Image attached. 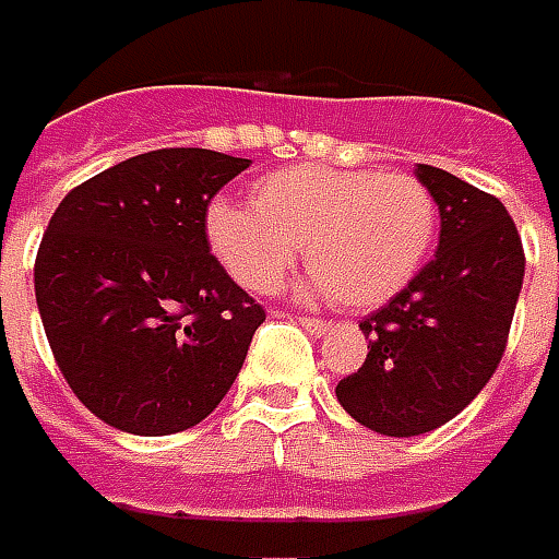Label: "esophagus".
<instances>
[{
  "instance_id": "1",
  "label": "esophagus",
  "mask_w": 559,
  "mask_h": 559,
  "mask_svg": "<svg viewBox=\"0 0 559 559\" xmlns=\"http://www.w3.org/2000/svg\"><path fill=\"white\" fill-rule=\"evenodd\" d=\"M299 324L309 330V333H314V336H324V333H330V321H321V318H299Z\"/></svg>"
}]
</instances>
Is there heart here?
<instances>
[{"mask_svg": "<svg viewBox=\"0 0 559 559\" xmlns=\"http://www.w3.org/2000/svg\"><path fill=\"white\" fill-rule=\"evenodd\" d=\"M438 226L428 186L404 170L296 165L253 186V204L214 199L207 248L253 294L275 290L307 241L314 290L345 309H373L401 294L423 265Z\"/></svg>", "mask_w": 559, "mask_h": 559, "instance_id": "b5f03b06", "label": "heart"}]
</instances>
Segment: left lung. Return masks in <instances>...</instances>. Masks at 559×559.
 <instances>
[{"label":"left lung","mask_w":559,"mask_h":559,"mask_svg":"<svg viewBox=\"0 0 559 559\" xmlns=\"http://www.w3.org/2000/svg\"><path fill=\"white\" fill-rule=\"evenodd\" d=\"M435 195V260L360 321L367 360L336 385L343 409L389 438L450 423L496 373L523 287V245L504 204L447 170L416 165Z\"/></svg>","instance_id":"obj_1"}]
</instances>
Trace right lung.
<instances>
[{
  "instance_id": "right-lung-1",
  "label": "right lung",
  "mask_w": 559,
  "mask_h": 559,
  "mask_svg": "<svg viewBox=\"0 0 559 559\" xmlns=\"http://www.w3.org/2000/svg\"><path fill=\"white\" fill-rule=\"evenodd\" d=\"M250 158L155 150L75 186L36 253V302L72 394L162 438L226 397L265 311L219 265L204 211Z\"/></svg>"
}]
</instances>
